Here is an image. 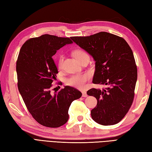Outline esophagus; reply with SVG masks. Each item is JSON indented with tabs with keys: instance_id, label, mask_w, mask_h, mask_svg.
I'll list each match as a JSON object with an SVG mask.
<instances>
[{
	"instance_id": "esophagus-1",
	"label": "esophagus",
	"mask_w": 152,
	"mask_h": 152,
	"mask_svg": "<svg viewBox=\"0 0 152 152\" xmlns=\"http://www.w3.org/2000/svg\"><path fill=\"white\" fill-rule=\"evenodd\" d=\"M82 96L83 97H87V96H88L86 91H82Z\"/></svg>"
}]
</instances>
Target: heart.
Listing matches in <instances>:
<instances>
[{
  "label": "heart",
  "instance_id": "b5f03b06",
  "mask_svg": "<svg viewBox=\"0 0 152 152\" xmlns=\"http://www.w3.org/2000/svg\"><path fill=\"white\" fill-rule=\"evenodd\" d=\"M73 54L77 59L80 61L86 56H89L88 54L84 50L82 49H76L73 51ZM64 57L62 55L59 56L58 58V66L59 69H61L63 66ZM90 78V75L88 73L83 74H77L71 76L70 78H68L66 80V83L70 86L74 87V88L82 89L86 86V83Z\"/></svg>",
  "mask_w": 152,
  "mask_h": 152
}]
</instances>
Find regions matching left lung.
Here are the masks:
<instances>
[{
  "label": "left lung",
  "mask_w": 152,
  "mask_h": 152,
  "mask_svg": "<svg viewBox=\"0 0 152 152\" xmlns=\"http://www.w3.org/2000/svg\"><path fill=\"white\" fill-rule=\"evenodd\" d=\"M71 39L95 61L93 83L106 86L102 90L87 91L97 100L91 111L92 119L102 125L118 124L129 110L134 96L137 68L133 51L122 37L106 32Z\"/></svg>",
  "instance_id": "left-lung-1"
}]
</instances>
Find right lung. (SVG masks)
Here are the masks:
<instances>
[{"instance_id":"right-lung-1","label":"right lung","mask_w":152,"mask_h":152,"mask_svg":"<svg viewBox=\"0 0 152 152\" xmlns=\"http://www.w3.org/2000/svg\"><path fill=\"white\" fill-rule=\"evenodd\" d=\"M72 43L70 38L43 34L27 40L19 51L16 62L18 87L27 110L38 124L56 128L69 119V109L82 93L65 86L52 95V82L58 73L52 57L57 50Z\"/></svg>"}]
</instances>
